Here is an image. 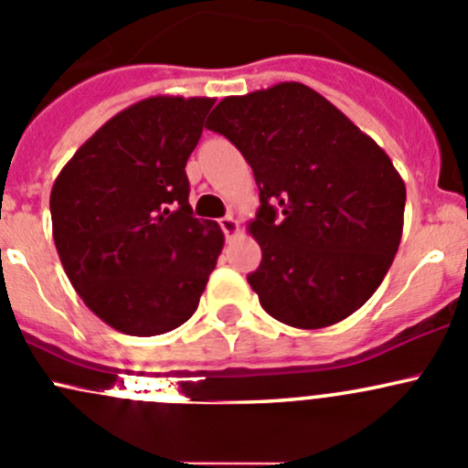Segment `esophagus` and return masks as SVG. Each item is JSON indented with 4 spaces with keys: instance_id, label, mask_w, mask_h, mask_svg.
<instances>
[{
    "instance_id": "obj_1",
    "label": "esophagus",
    "mask_w": 468,
    "mask_h": 468,
    "mask_svg": "<svg viewBox=\"0 0 468 468\" xmlns=\"http://www.w3.org/2000/svg\"><path fill=\"white\" fill-rule=\"evenodd\" d=\"M220 228H223V232L228 239H232V236L239 234V220L229 214V216H225V218H220Z\"/></svg>"
}]
</instances>
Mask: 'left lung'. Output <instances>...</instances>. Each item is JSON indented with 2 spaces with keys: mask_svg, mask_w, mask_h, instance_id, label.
<instances>
[{
  "mask_svg": "<svg viewBox=\"0 0 468 468\" xmlns=\"http://www.w3.org/2000/svg\"><path fill=\"white\" fill-rule=\"evenodd\" d=\"M252 166L261 207L248 274L263 311L322 329L380 286L403 232L406 185L372 137L302 83L228 96L207 119Z\"/></svg>",
  "mask_w": 468,
  "mask_h": 468,
  "instance_id": "obj_1",
  "label": "left lung"
}]
</instances>
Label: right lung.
Wrapping results in <instances>:
<instances>
[{
	"mask_svg": "<svg viewBox=\"0 0 468 468\" xmlns=\"http://www.w3.org/2000/svg\"><path fill=\"white\" fill-rule=\"evenodd\" d=\"M214 99L151 96L114 114L51 189L54 243L71 286L105 324L160 335L198 308L223 250L189 205L186 160Z\"/></svg>",
	"mask_w": 468,
	"mask_h": 468,
	"instance_id": "obj_1",
	"label": "right lung"
}]
</instances>
